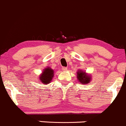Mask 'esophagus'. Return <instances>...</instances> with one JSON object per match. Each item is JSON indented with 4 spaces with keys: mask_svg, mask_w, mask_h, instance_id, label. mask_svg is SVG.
I'll return each instance as SVG.
<instances>
[{
    "mask_svg": "<svg viewBox=\"0 0 126 126\" xmlns=\"http://www.w3.org/2000/svg\"><path fill=\"white\" fill-rule=\"evenodd\" d=\"M62 70H63V71H66L67 68L66 67H63V68H62Z\"/></svg>",
    "mask_w": 126,
    "mask_h": 126,
    "instance_id": "34e87169",
    "label": "esophagus"
}]
</instances>
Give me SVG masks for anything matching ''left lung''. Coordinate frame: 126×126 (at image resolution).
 <instances>
[{"label":"left lung","mask_w":126,"mask_h":126,"mask_svg":"<svg viewBox=\"0 0 126 126\" xmlns=\"http://www.w3.org/2000/svg\"><path fill=\"white\" fill-rule=\"evenodd\" d=\"M76 76H77L78 80L82 84H88L90 83V80L91 79V77L90 75L81 70H78Z\"/></svg>","instance_id":"obj_1"}]
</instances>
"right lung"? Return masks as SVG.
<instances>
[{
    "label": "right lung",
    "mask_w": 126,
    "mask_h": 126,
    "mask_svg": "<svg viewBox=\"0 0 126 126\" xmlns=\"http://www.w3.org/2000/svg\"><path fill=\"white\" fill-rule=\"evenodd\" d=\"M54 71L50 67H47L43 71L40 76V81L44 84H48L52 80L54 75Z\"/></svg>",
    "instance_id": "right-lung-1"
}]
</instances>
